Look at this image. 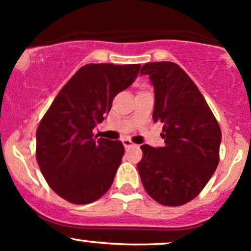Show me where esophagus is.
Masks as SVG:
<instances>
[{
    "label": "esophagus",
    "mask_w": 251,
    "mask_h": 251,
    "mask_svg": "<svg viewBox=\"0 0 251 251\" xmlns=\"http://www.w3.org/2000/svg\"><path fill=\"white\" fill-rule=\"evenodd\" d=\"M123 145L125 148H131V147H133L134 144H133V142H132V140L125 138V139H123Z\"/></svg>",
    "instance_id": "obj_1"
}]
</instances>
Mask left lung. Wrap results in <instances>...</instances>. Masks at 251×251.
Masks as SVG:
<instances>
[{"label": "left lung", "mask_w": 251, "mask_h": 251, "mask_svg": "<svg viewBox=\"0 0 251 251\" xmlns=\"http://www.w3.org/2000/svg\"><path fill=\"white\" fill-rule=\"evenodd\" d=\"M140 75H149L153 85L152 118L163 124L166 143L140 147V180L157 202L181 206L194 199L216 172L222 131L205 98L177 64L147 63Z\"/></svg>", "instance_id": "left-lung-1"}]
</instances>
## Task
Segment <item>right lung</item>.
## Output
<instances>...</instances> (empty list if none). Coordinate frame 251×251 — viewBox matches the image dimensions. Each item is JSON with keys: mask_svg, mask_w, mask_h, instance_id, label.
I'll return each instance as SVG.
<instances>
[{"mask_svg": "<svg viewBox=\"0 0 251 251\" xmlns=\"http://www.w3.org/2000/svg\"><path fill=\"white\" fill-rule=\"evenodd\" d=\"M140 64H87L56 96L37 130V161L46 182L69 202L90 203L111 188L124 156L119 140L98 138L113 99L133 83Z\"/></svg>", "mask_w": 251, "mask_h": 251, "instance_id": "add662e5", "label": "right lung"}]
</instances>
